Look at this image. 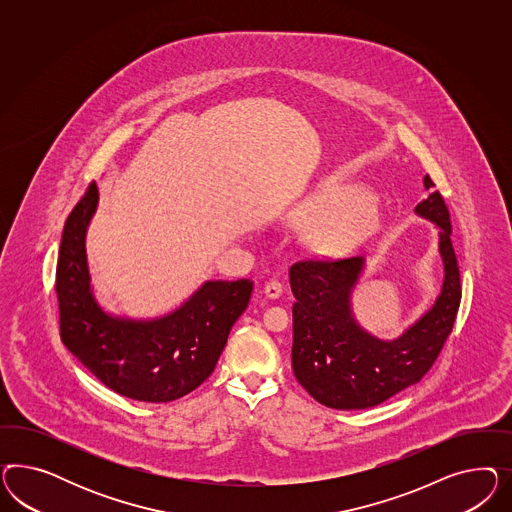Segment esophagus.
Returning <instances> with one entry per match:
<instances>
[{
	"label": "esophagus",
	"instance_id": "1",
	"mask_svg": "<svg viewBox=\"0 0 512 512\" xmlns=\"http://www.w3.org/2000/svg\"><path fill=\"white\" fill-rule=\"evenodd\" d=\"M283 293V285L279 283L278 279H270L266 285H264V295L268 298H279Z\"/></svg>",
	"mask_w": 512,
	"mask_h": 512
}]
</instances>
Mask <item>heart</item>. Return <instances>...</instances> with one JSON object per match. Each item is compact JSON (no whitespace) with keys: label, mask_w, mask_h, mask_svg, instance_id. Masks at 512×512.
Masks as SVG:
<instances>
[{"label":"heart","mask_w":512,"mask_h":512,"mask_svg":"<svg viewBox=\"0 0 512 512\" xmlns=\"http://www.w3.org/2000/svg\"><path fill=\"white\" fill-rule=\"evenodd\" d=\"M300 219L321 225L315 233L317 244L328 251L349 248L377 223V204L357 187L328 184L302 210Z\"/></svg>","instance_id":"heart-1"}]
</instances>
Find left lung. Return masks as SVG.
<instances>
[{"label":"left lung","instance_id":"left-lung-1","mask_svg":"<svg viewBox=\"0 0 512 512\" xmlns=\"http://www.w3.org/2000/svg\"><path fill=\"white\" fill-rule=\"evenodd\" d=\"M435 184L426 174L424 187ZM417 214L439 227L445 281L434 308L398 340L364 332L351 315V291L362 257L304 259L289 270L293 304V372L302 387L332 409H366L419 383L452 332L462 300L460 268L450 242V214L441 193L417 204Z\"/></svg>","mask_w":512,"mask_h":512}]
</instances>
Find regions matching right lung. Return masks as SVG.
<instances>
[{
    "label": "right lung",
    "instance_id": "add662e5",
    "mask_svg": "<svg viewBox=\"0 0 512 512\" xmlns=\"http://www.w3.org/2000/svg\"><path fill=\"white\" fill-rule=\"evenodd\" d=\"M97 206L92 182L63 227L56 295L63 345L110 390L139 402H172L214 372L229 332L248 308L251 279L206 281L171 315L131 321L95 302L86 261V229Z\"/></svg>",
    "mask_w": 512,
    "mask_h": 512
}]
</instances>
